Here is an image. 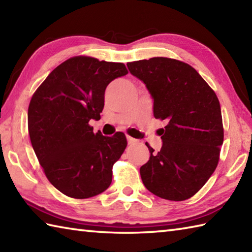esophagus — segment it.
Wrapping results in <instances>:
<instances>
[{
    "instance_id": "34e87169",
    "label": "esophagus",
    "mask_w": 252,
    "mask_h": 252,
    "mask_svg": "<svg viewBox=\"0 0 252 252\" xmlns=\"http://www.w3.org/2000/svg\"><path fill=\"white\" fill-rule=\"evenodd\" d=\"M126 140H127V144H130V145L135 144V143L137 142L135 139H133V137H131V136H127Z\"/></svg>"
}]
</instances>
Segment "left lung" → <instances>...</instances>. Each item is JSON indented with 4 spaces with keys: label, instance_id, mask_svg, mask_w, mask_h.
Segmentation results:
<instances>
[{
    "label": "left lung",
    "instance_id": "left-lung-1",
    "mask_svg": "<svg viewBox=\"0 0 252 252\" xmlns=\"http://www.w3.org/2000/svg\"><path fill=\"white\" fill-rule=\"evenodd\" d=\"M145 84L156 119L167 121L162 146L140 168L143 184L161 199L184 201L194 195L213 174L224 140L220 101L189 64L152 58L126 64Z\"/></svg>",
    "mask_w": 252,
    "mask_h": 252
}]
</instances>
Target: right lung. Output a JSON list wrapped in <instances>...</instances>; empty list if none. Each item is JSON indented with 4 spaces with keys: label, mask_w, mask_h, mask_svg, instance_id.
<instances>
[{
    "label": "right lung",
    "mask_w": 252,
    "mask_h": 252,
    "mask_svg": "<svg viewBox=\"0 0 252 252\" xmlns=\"http://www.w3.org/2000/svg\"><path fill=\"white\" fill-rule=\"evenodd\" d=\"M127 74L123 63L74 57L49 74L28 107L32 149L48 180L63 194L87 199L108 189L126 135L94 133L109 83Z\"/></svg>",
    "instance_id": "add662e5"
}]
</instances>
